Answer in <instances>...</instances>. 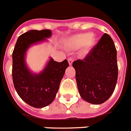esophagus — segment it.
I'll return each mask as SVG.
<instances>
[{
  "mask_svg": "<svg viewBox=\"0 0 131 131\" xmlns=\"http://www.w3.org/2000/svg\"><path fill=\"white\" fill-rule=\"evenodd\" d=\"M68 62L69 64V65H72V64L73 62V58H69L68 59Z\"/></svg>",
  "mask_w": 131,
  "mask_h": 131,
  "instance_id": "34e87169",
  "label": "esophagus"
}]
</instances>
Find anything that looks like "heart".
I'll return each mask as SVG.
<instances>
[{"label": "heart", "mask_w": 131, "mask_h": 131, "mask_svg": "<svg viewBox=\"0 0 131 131\" xmlns=\"http://www.w3.org/2000/svg\"><path fill=\"white\" fill-rule=\"evenodd\" d=\"M70 42L71 45L75 47H82L86 44L85 51L88 52L94 44L95 38L93 35H91L90 32H86L75 36L71 38Z\"/></svg>", "instance_id": "b5f03b06"}]
</instances>
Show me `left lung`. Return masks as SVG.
Listing matches in <instances>:
<instances>
[{"instance_id":"obj_1","label":"left lung","mask_w":131,"mask_h":131,"mask_svg":"<svg viewBox=\"0 0 131 131\" xmlns=\"http://www.w3.org/2000/svg\"><path fill=\"white\" fill-rule=\"evenodd\" d=\"M81 97L94 105L103 103L114 92L118 80L117 51L113 40L104 34L84 59L73 62Z\"/></svg>"}]
</instances>
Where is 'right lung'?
<instances>
[{
  "instance_id": "1",
  "label": "right lung",
  "mask_w": 131,
  "mask_h": 131,
  "mask_svg": "<svg viewBox=\"0 0 131 131\" xmlns=\"http://www.w3.org/2000/svg\"><path fill=\"white\" fill-rule=\"evenodd\" d=\"M51 35L50 30L26 32L17 39L12 54V77L15 90L24 101L35 108L45 107L53 102L69 67L67 60L58 62L52 58H49L39 73H33L28 67V49L32 45L47 41Z\"/></svg>"
}]
</instances>
